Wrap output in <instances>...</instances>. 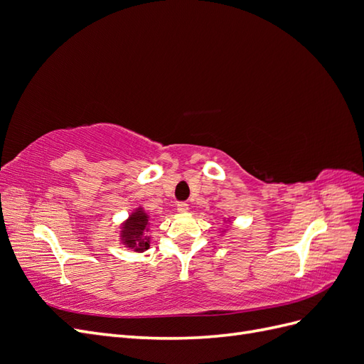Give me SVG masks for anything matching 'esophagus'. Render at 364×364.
Returning a JSON list of instances; mask_svg holds the SVG:
<instances>
[{"label":"esophagus","mask_w":364,"mask_h":364,"mask_svg":"<svg viewBox=\"0 0 364 364\" xmlns=\"http://www.w3.org/2000/svg\"><path fill=\"white\" fill-rule=\"evenodd\" d=\"M176 209H178V213H186L188 211V203H185V202H181V203H178V206H176Z\"/></svg>","instance_id":"obj_1"}]
</instances>
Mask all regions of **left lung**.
I'll list each match as a JSON object with an SVG mask.
<instances>
[{
	"label": "left lung",
	"mask_w": 364,
	"mask_h": 364,
	"mask_svg": "<svg viewBox=\"0 0 364 364\" xmlns=\"http://www.w3.org/2000/svg\"><path fill=\"white\" fill-rule=\"evenodd\" d=\"M223 223H226V225H229V226H226V228H223L222 230H220V235H225L228 230H229V228H230V223H232V218L230 217H225L223 218Z\"/></svg>",
	"instance_id": "8db88e82"
}]
</instances>
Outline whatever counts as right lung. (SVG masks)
<instances>
[{"label": "right lung", "instance_id": "right-lung-1", "mask_svg": "<svg viewBox=\"0 0 364 364\" xmlns=\"http://www.w3.org/2000/svg\"><path fill=\"white\" fill-rule=\"evenodd\" d=\"M151 226V217L141 205L136 206L129 217L119 225V243L134 252H146L151 238L147 235Z\"/></svg>", "mask_w": 364, "mask_h": 364}]
</instances>
